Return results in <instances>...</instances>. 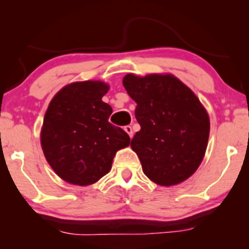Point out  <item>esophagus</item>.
I'll list each match as a JSON object with an SVG mask.
<instances>
[{"label":"esophagus","mask_w":249,"mask_h":249,"mask_svg":"<svg viewBox=\"0 0 249 249\" xmlns=\"http://www.w3.org/2000/svg\"><path fill=\"white\" fill-rule=\"evenodd\" d=\"M124 131L127 132V134L129 135V137H132V135H134V132H132V128L130 127V125H125L124 127Z\"/></svg>","instance_id":"34e87169"}]
</instances>
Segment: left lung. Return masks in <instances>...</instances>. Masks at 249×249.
<instances>
[{"instance_id": "obj_1", "label": "left lung", "mask_w": 249, "mask_h": 249, "mask_svg": "<svg viewBox=\"0 0 249 249\" xmlns=\"http://www.w3.org/2000/svg\"><path fill=\"white\" fill-rule=\"evenodd\" d=\"M124 86L137 103L141 130L130 146L152 181L172 186L189 178L205 154L210 119L196 95L171 74H127Z\"/></svg>"}]
</instances>
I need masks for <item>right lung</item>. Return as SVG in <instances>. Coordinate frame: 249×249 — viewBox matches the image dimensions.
I'll return each mask as SVG.
<instances>
[{"label": "right lung", "instance_id": "obj_1", "mask_svg": "<svg viewBox=\"0 0 249 249\" xmlns=\"http://www.w3.org/2000/svg\"><path fill=\"white\" fill-rule=\"evenodd\" d=\"M102 81L73 83L51 101L43 122L44 155L59 177L73 185L96 182L111 170L119 149L130 144L121 128L108 122L112 108L102 101Z\"/></svg>", "mask_w": 249, "mask_h": 249}]
</instances>
